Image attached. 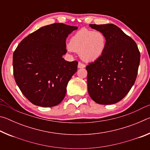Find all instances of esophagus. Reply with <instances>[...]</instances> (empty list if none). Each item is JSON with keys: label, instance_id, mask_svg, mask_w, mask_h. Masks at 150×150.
<instances>
[{"label": "esophagus", "instance_id": "obj_1", "mask_svg": "<svg viewBox=\"0 0 150 150\" xmlns=\"http://www.w3.org/2000/svg\"><path fill=\"white\" fill-rule=\"evenodd\" d=\"M85 67V65L83 64V63L79 62L78 63V68H84Z\"/></svg>", "mask_w": 150, "mask_h": 150}]
</instances>
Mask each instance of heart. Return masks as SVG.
<instances>
[{
    "label": "heart",
    "mask_w": 150,
    "mask_h": 150,
    "mask_svg": "<svg viewBox=\"0 0 150 150\" xmlns=\"http://www.w3.org/2000/svg\"><path fill=\"white\" fill-rule=\"evenodd\" d=\"M106 44V38L103 32L83 28L73 35L67 49L70 52H78L83 60L91 62L103 56Z\"/></svg>",
    "instance_id": "obj_1"
}]
</instances>
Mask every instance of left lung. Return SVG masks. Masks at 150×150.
<instances>
[{
	"label": "left lung",
	"mask_w": 150,
	"mask_h": 150,
	"mask_svg": "<svg viewBox=\"0 0 150 150\" xmlns=\"http://www.w3.org/2000/svg\"><path fill=\"white\" fill-rule=\"evenodd\" d=\"M89 26L103 32L107 44L103 56L86 67L88 93L96 103L112 105L122 99L135 83L140 54L136 42L116 25Z\"/></svg>",
	"instance_id": "8db88e82"
}]
</instances>
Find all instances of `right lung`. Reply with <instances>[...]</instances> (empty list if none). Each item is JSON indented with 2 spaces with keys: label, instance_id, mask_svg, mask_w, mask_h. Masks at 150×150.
<instances>
[{
  "label": "right lung",
  "instance_id": "1",
  "mask_svg": "<svg viewBox=\"0 0 150 150\" xmlns=\"http://www.w3.org/2000/svg\"><path fill=\"white\" fill-rule=\"evenodd\" d=\"M78 27L55 23L41 27L22 40L13 54L17 85L32 104L52 107L64 98L68 82L77 70L78 62L63 58L65 40Z\"/></svg>",
  "mask_w": 150,
  "mask_h": 150
}]
</instances>
